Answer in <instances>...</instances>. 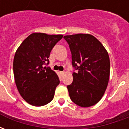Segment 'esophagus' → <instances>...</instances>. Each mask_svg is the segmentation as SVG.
Instances as JSON below:
<instances>
[{
	"label": "esophagus",
	"instance_id": "34e87169",
	"mask_svg": "<svg viewBox=\"0 0 129 129\" xmlns=\"http://www.w3.org/2000/svg\"><path fill=\"white\" fill-rule=\"evenodd\" d=\"M64 74H65V72H63V71H61V72H60V75H61V76L63 75Z\"/></svg>",
	"mask_w": 129,
	"mask_h": 129
}]
</instances>
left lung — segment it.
<instances>
[{
  "instance_id": "obj_1",
  "label": "left lung",
  "mask_w": 129,
  "mask_h": 129,
  "mask_svg": "<svg viewBox=\"0 0 129 129\" xmlns=\"http://www.w3.org/2000/svg\"><path fill=\"white\" fill-rule=\"evenodd\" d=\"M72 54V65L77 70L67 86L71 100L81 107L96 104L105 92L110 76V59L103 45L92 35L63 37Z\"/></svg>"
}]
</instances>
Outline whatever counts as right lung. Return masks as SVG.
I'll use <instances>...</instances> for the list:
<instances>
[{"label":"right lung","instance_id":"right-lung-1","mask_svg":"<svg viewBox=\"0 0 129 129\" xmlns=\"http://www.w3.org/2000/svg\"><path fill=\"white\" fill-rule=\"evenodd\" d=\"M63 35L33 33L22 42L16 52L13 70L15 83L21 97L35 106L53 100L59 77L49 63L51 50Z\"/></svg>","mask_w":129,"mask_h":129}]
</instances>
